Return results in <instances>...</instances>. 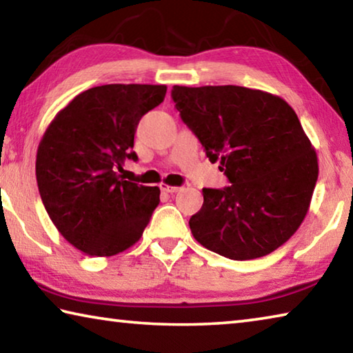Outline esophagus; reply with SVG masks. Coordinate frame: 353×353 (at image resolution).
<instances>
[{"instance_id":"esophagus-1","label":"esophagus","mask_w":353,"mask_h":353,"mask_svg":"<svg viewBox=\"0 0 353 353\" xmlns=\"http://www.w3.org/2000/svg\"><path fill=\"white\" fill-rule=\"evenodd\" d=\"M160 190L163 191V193H170V194H172V193H177L179 190V187H171V185H168V183H160Z\"/></svg>"}]
</instances>
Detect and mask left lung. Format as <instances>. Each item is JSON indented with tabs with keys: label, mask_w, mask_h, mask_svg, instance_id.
Wrapping results in <instances>:
<instances>
[{
	"label": "left lung",
	"mask_w": 353,
	"mask_h": 353,
	"mask_svg": "<svg viewBox=\"0 0 353 353\" xmlns=\"http://www.w3.org/2000/svg\"><path fill=\"white\" fill-rule=\"evenodd\" d=\"M171 98L230 182L202 188L204 204L190 218L196 241L230 260L259 259L288 241L305 218L319 172L291 105L238 85H174Z\"/></svg>",
	"instance_id": "obj_1"
}]
</instances>
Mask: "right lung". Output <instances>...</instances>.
<instances>
[{"label":"right lung","instance_id":"obj_1","mask_svg":"<svg viewBox=\"0 0 353 353\" xmlns=\"http://www.w3.org/2000/svg\"><path fill=\"white\" fill-rule=\"evenodd\" d=\"M166 85L109 83L88 88L57 113L40 140L35 176L57 230L92 256L117 255L140 240L160 202L159 187L123 181L141 117Z\"/></svg>","mask_w":353,"mask_h":353}]
</instances>
